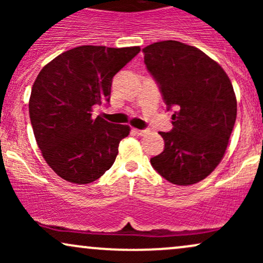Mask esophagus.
Segmentation results:
<instances>
[{
	"instance_id": "34e87169",
	"label": "esophagus",
	"mask_w": 263,
	"mask_h": 263,
	"mask_svg": "<svg viewBox=\"0 0 263 263\" xmlns=\"http://www.w3.org/2000/svg\"><path fill=\"white\" fill-rule=\"evenodd\" d=\"M134 131H135L136 134H137L138 136H144V135L147 134V132H148V131H147V129H138V128H135Z\"/></svg>"
}]
</instances>
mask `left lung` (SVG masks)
Returning a JSON list of instances; mask_svg holds the SVG:
<instances>
[{
    "label": "left lung",
    "instance_id": "1",
    "mask_svg": "<svg viewBox=\"0 0 263 263\" xmlns=\"http://www.w3.org/2000/svg\"><path fill=\"white\" fill-rule=\"evenodd\" d=\"M173 128L159 132L164 149L151 164L168 182L195 184L218 167L236 121V96L224 69L192 45L163 41L142 49Z\"/></svg>",
    "mask_w": 263,
    "mask_h": 263
}]
</instances>
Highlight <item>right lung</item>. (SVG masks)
Returning a JSON list of instances; mask_svg holds the SVG:
<instances>
[{"mask_svg":"<svg viewBox=\"0 0 263 263\" xmlns=\"http://www.w3.org/2000/svg\"><path fill=\"white\" fill-rule=\"evenodd\" d=\"M140 50L81 45L62 53L38 74L29 117L45 162L63 179L91 183L114 164L129 126L93 119L92 108L108 104L114 77Z\"/></svg>","mask_w":263,"mask_h":263,"instance_id":"add662e5","label":"right lung"}]
</instances>
